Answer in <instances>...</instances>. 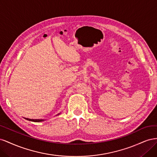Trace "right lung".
<instances>
[{
    "mask_svg": "<svg viewBox=\"0 0 157 157\" xmlns=\"http://www.w3.org/2000/svg\"><path fill=\"white\" fill-rule=\"evenodd\" d=\"M60 113H59V114H58V115H59ZM57 115H56V116H57ZM25 119H27V121H32V122H42V121H44V119H31V118H25Z\"/></svg>",
    "mask_w": 157,
    "mask_h": 157,
    "instance_id": "1",
    "label": "right lung"
}]
</instances>
